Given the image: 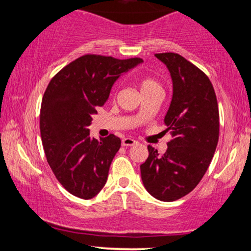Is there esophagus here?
I'll return each mask as SVG.
<instances>
[{
  "instance_id": "1",
  "label": "esophagus",
  "mask_w": 251,
  "mask_h": 251,
  "mask_svg": "<svg viewBox=\"0 0 251 251\" xmlns=\"http://www.w3.org/2000/svg\"><path fill=\"white\" fill-rule=\"evenodd\" d=\"M135 144H137L136 140L132 139V138H129V137H126V138L122 139V146H133Z\"/></svg>"
}]
</instances>
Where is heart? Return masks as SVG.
<instances>
[{
  "mask_svg": "<svg viewBox=\"0 0 251 251\" xmlns=\"http://www.w3.org/2000/svg\"><path fill=\"white\" fill-rule=\"evenodd\" d=\"M139 85H140V90H142V94H147V92L157 90V89H162L161 88V84L159 83V82H157L156 80H154L153 77H150V76H145V77L140 78Z\"/></svg>",
  "mask_w": 251,
  "mask_h": 251,
  "instance_id": "heart-1",
  "label": "heart"
}]
</instances>
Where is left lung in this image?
Listing matches in <instances>:
<instances>
[{"label": "left lung", "instance_id": "8db88e82", "mask_svg": "<svg viewBox=\"0 0 251 251\" xmlns=\"http://www.w3.org/2000/svg\"><path fill=\"white\" fill-rule=\"evenodd\" d=\"M173 80V99L164 116L173 139L166 153L149 146L140 166L146 191L160 201L185 197L204 176L217 147L219 112L210 80L190 61L174 52L156 53Z\"/></svg>", "mask_w": 251, "mask_h": 251}]
</instances>
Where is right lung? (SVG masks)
Returning a JSON list of instances; mask_svg holds the SVG:
<instances>
[{
    "label": "right lung",
    "mask_w": 251,
    "mask_h": 251,
    "mask_svg": "<svg viewBox=\"0 0 251 251\" xmlns=\"http://www.w3.org/2000/svg\"><path fill=\"white\" fill-rule=\"evenodd\" d=\"M140 63V58L84 54L48 84L40 112L42 145L58 181L75 197L89 200L106 184L121 139L113 133L100 140L91 138L88 126L114 82Z\"/></svg>",
    "instance_id": "1"
}]
</instances>
